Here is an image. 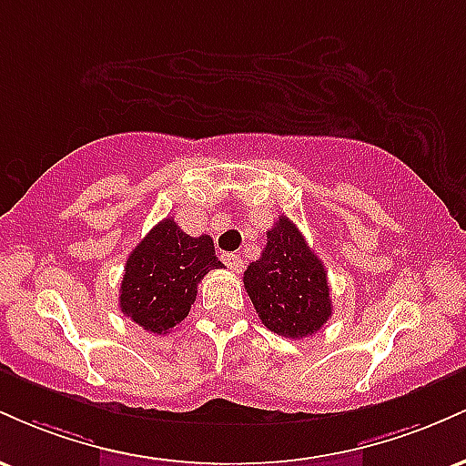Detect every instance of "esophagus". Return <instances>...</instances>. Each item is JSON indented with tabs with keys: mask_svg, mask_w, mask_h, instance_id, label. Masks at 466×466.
<instances>
[{
	"mask_svg": "<svg viewBox=\"0 0 466 466\" xmlns=\"http://www.w3.org/2000/svg\"><path fill=\"white\" fill-rule=\"evenodd\" d=\"M221 260L229 267V269L237 271V274H238V271H243V260H240L238 254H232V251H228V254L221 256Z\"/></svg>",
	"mask_w": 466,
	"mask_h": 466,
	"instance_id": "obj_1",
	"label": "esophagus"
}]
</instances>
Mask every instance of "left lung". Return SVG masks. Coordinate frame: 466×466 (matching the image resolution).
<instances>
[{
	"mask_svg": "<svg viewBox=\"0 0 466 466\" xmlns=\"http://www.w3.org/2000/svg\"><path fill=\"white\" fill-rule=\"evenodd\" d=\"M243 285L260 322L289 339L315 335L333 313L322 260L287 217L267 232L263 254L248 265Z\"/></svg>",
	"mask_w": 466,
	"mask_h": 466,
	"instance_id": "obj_1",
	"label": "left lung"
}]
</instances>
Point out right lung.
<instances>
[{
	"label": "right lung",
	"mask_w": 466,
	"mask_h": 466,
	"mask_svg": "<svg viewBox=\"0 0 466 466\" xmlns=\"http://www.w3.org/2000/svg\"><path fill=\"white\" fill-rule=\"evenodd\" d=\"M221 267L208 234L195 238L164 218L127 258L120 311L148 333L166 335L190 313L201 278Z\"/></svg>",
	"instance_id": "obj_1"
}]
</instances>
